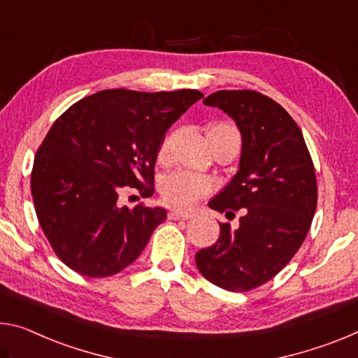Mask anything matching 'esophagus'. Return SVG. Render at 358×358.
Masks as SVG:
<instances>
[{
	"label": "esophagus",
	"mask_w": 358,
	"mask_h": 358,
	"mask_svg": "<svg viewBox=\"0 0 358 358\" xmlns=\"http://www.w3.org/2000/svg\"><path fill=\"white\" fill-rule=\"evenodd\" d=\"M191 217H192V213L178 212V210H172V212L169 213V218L170 220H189Z\"/></svg>",
	"instance_id": "34e87169"
}]
</instances>
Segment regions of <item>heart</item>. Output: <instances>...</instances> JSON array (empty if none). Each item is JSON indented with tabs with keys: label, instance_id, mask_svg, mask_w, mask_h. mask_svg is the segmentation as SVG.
<instances>
[{
	"label": "heart",
	"instance_id": "heart-1",
	"mask_svg": "<svg viewBox=\"0 0 358 358\" xmlns=\"http://www.w3.org/2000/svg\"><path fill=\"white\" fill-rule=\"evenodd\" d=\"M175 134H169L159 146V159H167L173 150ZM161 196L169 206L177 208H189L199 202L202 197L210 194L213 189V181L199 173L188 170L169 173L161 181Z\"/></svg>",
	"mask_w": 358,
	"mask_h": 358
}]
</instances>
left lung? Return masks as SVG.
I'll list each match as a JSON object with an SVG mask.
<instances>
[{
  "label": "left lung",
  "mask_w": 358,
  "mask_h": 358,
  "mask_svg": "<svg viewBox=\"0 0 358 358\" xmlns=\"http://www.w3.org/2000/svg\"><path fill=\"white\" fill-rule=\"evenodd\" d=\"M234 119L242 135L239 170L208 202L239 226L220 224L212 247L196 253L208 282L248 292L290 263L308 236L317 207L314 164L301 129L283 108L255 90H218L203 100Z\"/></svg>",
  "instance_id": "left-lung-1"
}]
</instances>
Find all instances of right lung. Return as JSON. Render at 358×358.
I'll return each mask as SVG.
<instances>
[{"mask_svg": "<svg viewBox=\"0 0 358 358\" xmlns=\"http://www.w3.org/2000/svg\"><path fill=\"white\" fill-rule=\"evenodd\" d=\"M194 89H110L76 101L52 124L33 162L31 196L44 236L68 268L108 277L140 257L167 212L119 203L135 188L151 197L167 129L201 100Z\"/></svg>", "mask_w": 358, "mask_h": 358, "instance_id": "1", "label": "right lung"}]
</instances>
